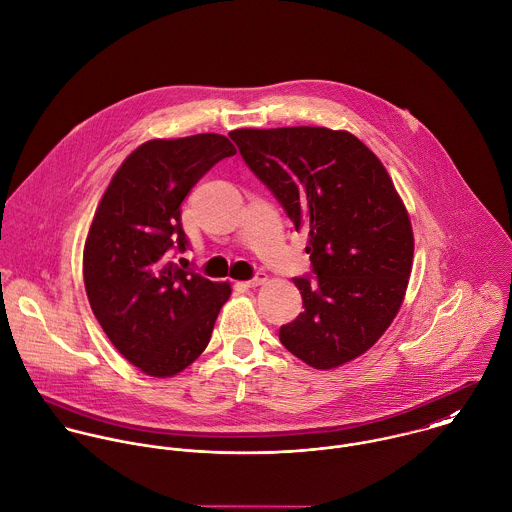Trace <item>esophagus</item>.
<instances>
[{
  "label": "esophagus",
  "instance_id": "1",
  "mask_svg": "<svg viewBox=\"0 0 512 512\" xmlns=\"http://www.w3.org/2000/svg\"><path fill=\"white\" fill-rule=\"evenodd\" d=\"M266 280H268V276H266L264 272H256V276H254L252 280H248L246 286H248V288H256V286H262Z\"/></svg>",
  "mask_w": 512,
  "mask_h": 512
}]
</instances>
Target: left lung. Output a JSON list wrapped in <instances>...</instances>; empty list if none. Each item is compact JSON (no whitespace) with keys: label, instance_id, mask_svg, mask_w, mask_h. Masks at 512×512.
<instances>
[{"label":"left lung","instance_id":"left-lung-1","mask_svg":"<svg viewBox=\"0 0 512 512\" xmlns=\"http://www.w3.org/2000/svg\"><path fill=\"white\" fill-rule=\"evenodd\" d=\"M244 163L308 232L312 276L294 278L304 312L282 345L316 369L365 353L401 308L413 262L407 210L381 161L326 127L236 129Z\"/></svg>","mask_w":512,"mask_h":512}]
</instances>
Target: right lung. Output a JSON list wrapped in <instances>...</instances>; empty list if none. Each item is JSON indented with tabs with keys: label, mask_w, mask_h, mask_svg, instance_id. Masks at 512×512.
Returning a JSON list of instances; mask_svg holds the SVG:
<instances>
[{
	"label": "right lung",
	"mask_w": 512,
	"mask_h": 512,
	"mask_svg": "<svg viewBox=\"0 0 512 512\" xmlns=\"http://www.w3.org/2000/svg\"><path fill=\"white\" fill-rule=\"evenodd\" d=\"M232 155L234 145L214 133L143 143L97 206L83 252L87 298L107 338L147 375L171 377L188 367L230 298V284L182 270L172 252L188 246L182 200Z\"/></svg>",
	"instance_id": "obj_1"
}]
</instances>
